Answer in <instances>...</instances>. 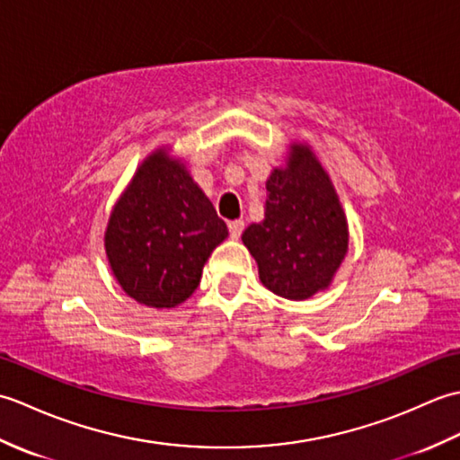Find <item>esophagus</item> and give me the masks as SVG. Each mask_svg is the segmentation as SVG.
<instances>
[{
	"mask_svg": "<svg viewBox=\"0 0 460 460\" xmlns=\"http://www.w3.org/2000/svg\"><path fill=\"white\" fill-rule=\"evenodd\" d=\"M243 229H245V223H243V221H231V223H229V235H231L233 239H239Z\"/></svg>",
	"mask_w": 460,
	"mask_h": 460,
	"instance_id": "esophagus-1",
	"label": "esophagus"
}]
</instances>
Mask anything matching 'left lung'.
<instances>
[{
    "label": "left lung",
    "mask_w": 460,
    "mask_h": 460,
    "mask_svg": "<svg viewBox=\"0 0 460 460\" xmlns=\"http://www.w3.org/2000/svg\"><path fill=\"white\" fill-rule=\"evenodd\" d=\"M270 292L305 300L330 287L348 251V221L330 175L306 144L267 180L265 219L243 233Z\"/></svg>",
    "instance_id": "obj_1"
}]
</instances>
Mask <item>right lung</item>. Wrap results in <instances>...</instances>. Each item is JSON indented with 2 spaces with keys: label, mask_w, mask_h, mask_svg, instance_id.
<instances>
[{
  "label": "right lung",
  "mask_w": 460,
  "mask_h": 460,
  "mask_svg": "<svg viewBox=\"0 0 460 460\" xmlns=\"http://www.w3.org/2000/svg\"><path fill=\"white\" fill-rule=\"evenodd\" d=\"M227 235L185 164L160 148L116 201L104 249L126 295L150 308H175L193 295L205 261Z\"/></svg>",
  "instance_id": "1"
}]
</instances>
